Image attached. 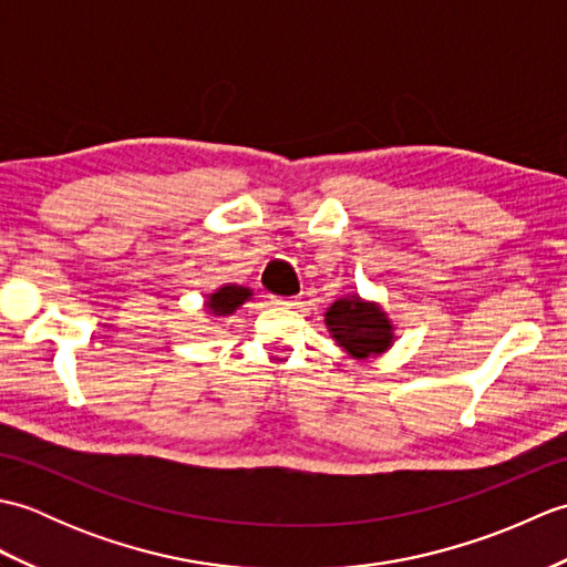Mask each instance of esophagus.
<instances>
[{
    "label": "esophagus",
    "instance_id": "esophagus-1",
    "mask_svg": "<svg viewBox=\"0 0 567 567\" xmlns=\"http://www.w3.org/2000/svg\"><path fill=\"white\" fill-rule=\"evenodd\" d=\"M270 302L275 307H282V309H290L297 305V297H270Z\"/></svg>",
    "mask_w": 567,
    "mask_h": 567
}]
</instances>
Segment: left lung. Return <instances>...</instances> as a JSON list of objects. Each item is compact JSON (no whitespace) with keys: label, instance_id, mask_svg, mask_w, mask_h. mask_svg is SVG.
Listing matches in <instances>:
<instances>
[{"label":"left lung","instance_id":"1","mask_svg":"<svg viewBox=\"0 0 567 567\" xmlns=\"http://www.w3.org/2000/svg\"><path fill=\"white\" fill-rule=\"evenodd\" d=\"M327 327L348 353L368 358L388 351L392 343V323L378 307L360 302L358 297L339 299L327 311Z\"/></svg>","mask_w":567,"mask_h":567}]
</instances>
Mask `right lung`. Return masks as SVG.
<instances>
[{"mask_svg":"<svg viewBox=\"0 0 567 567\" xmlns=\"http://www.w3.org/2000/svg\"><path fill=\"white\" fill-rule=\"evenodd\" d=\"M248 297H250V290H246V287L226 285L219 292H214L209 297V309H214L216 315H231V311H236L238 305H244Z\"/></svg>","mask_w":567,"mask_h":567,"instance_id":"obj_1","label":"right lung"}]
</instances>
